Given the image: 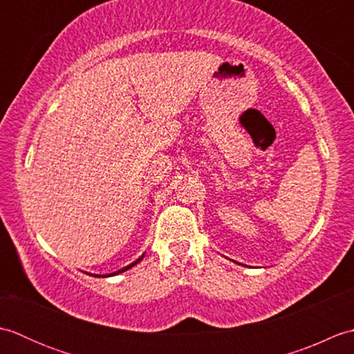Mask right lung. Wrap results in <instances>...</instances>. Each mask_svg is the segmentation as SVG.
<instances>
[{
	"label": "right lung",
	"instance_id": "1",
	"mask_svg": "<svg viewBox=\"0 0 354 354\" xmlns=\"http://www.w3.org/2000/svg\"><path fill=\"white\" fill-rule=\"evenodd\" d=\"M141 260H142V255H141V257H140V259H137V260H135L133 263H131V265H127L126 268H123V269H120V270H117V272H114V274H109V277H111V275H117V274H122V272H124V270H127V269H129V268L135 266V265H137V263H138V261H141ZM94 277H108V275H94Z\"/></svg>",
	"mask_w": 354,
	"mask_h": 354
}]
</instances>
